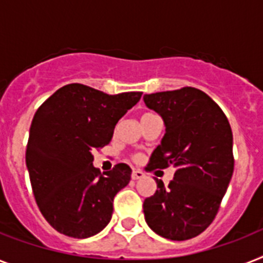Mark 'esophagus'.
<instances>
[{
    "label": "esophagus",
    "mask_w": 263,
    "mask_h": 263,
    "mask_svg": "<svg viewBox=\"0 0 263 263\" xmlns=\"http://www.w3.org/2000/svg\"><path fill=\"white\" fill-rule=\"evenodd\" d=\"M132 180H140V178H143L144 177V173L140 172V170H134L131 174Z\"/></svg>",
    "instance_id": "obj_1"
}]
</instances>
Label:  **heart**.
I'll list each match as a JSON object with an SVG mask.
<instances>
[{"label": "heart", "mask_w": 263, "mask_h": 263, "mask_svg": "<svg viewBox=\"0 0 263 263\" xmlns=\"http://www.w3.org/2000/svg\"><path fill=\"white\" fill-rule=\"evenodd\" d=\"M148 115H153V113H144V115H143V116H142V119H143V117L148 116Z\"/></svg>", "instance_id": "heart-1"}]
</instances>
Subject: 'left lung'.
Instances as JSON below:
<instances>
[{
  "instance_id": "8db88e82",
  "label": "left lung",
  "mask_w": 263,
  "mask_h": 263,
  "mask_svg": "<svg viewBox=\"0 0 263 263\" xmlns=\"http://www.w3.org/2000/svg\"><path fill=\"white\" fill-rule=\"evenodd\" d=\"M161 115L166 134L151 154L147 170L176 167L167 186L143 202L148 227L170 240L200 235L216 216L234 173L232 131L220 106L196 87L144 95Z\"/></svg>"
}]
</instances>
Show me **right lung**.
<instances>
[{
	"label": "right lung",
	"mask_w": 263,
	"mask_h": 263,
	"mask_svg": "<svg viewBox=\"0 0 263 263\" xmlns=\"http://www.w3.org/2000/svg\"><path fill=\"white\" fill-rule=\"evenodd\" d=\"M140 97V91L110 96L70 83L36 110L25 162L40 212L58 232L85 239L110 221L113 198L132 170L119 163L101 174L93 166V151L110 142L117 121Z\"/></svg>",
	"instance_id": "obj_1"
}]
</instances>
